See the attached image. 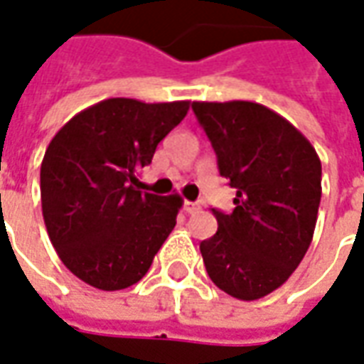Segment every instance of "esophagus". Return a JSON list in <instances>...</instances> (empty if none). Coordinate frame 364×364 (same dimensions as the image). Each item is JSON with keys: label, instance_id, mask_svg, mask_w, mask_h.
<instances>
[{"label": "esophagus", "instance_id": "34e87169", "mask_svg": "<svg viewBox=\"0 0 364 364\" xmlns=\"http://www.w3.org/2000/svg\"><path fill=\"white\" fill-rule=\"evenodd\" d=\"M182 210L186 211V213H194V211L200 210V205L196 202H184V205H182Z\"/></svg>", "mask_w": 364, "mask_h": 364}]
</instances>
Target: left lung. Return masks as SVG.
I'll use <instances>...</instances> for the list:
<instances>
[{"label":"left lung","instance_id":"left-lung-1","mask_svg":"<svg viewBox=\"0 0 364 364\" xmlns=\"http://www.w3.org/2000/svg\"><path fill=\"white\" fill-rule=\"evenodd\" d=\"M219 174L235 188L231 213L211 208L215 235L200 243L213 284L259 300L290 278L308 251L321 200V162L311 143L269 107L194 102Z\"/></svg>","mask_w":364,"mask_h":364}]
</instances>
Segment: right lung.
<instances>
[{
  "label": "right lung",
  "instance_id": "obj_1",
  "mask_svg": "<svg viewBox=\"0 0 364 364\" xmlns=\"http://www.w3.org/2000/svg\"><path fill=\"white\" fill-rule=\"evenodd\" d=\"M188 109L112 97L53 136L41 164L43 218L64 267L86 284L113 292L139 282L176 225L180 196L141 192L135 170Z\"/></svg>",
  "mask_w": 364,
  "mask_h": 364
}]
</instances>
